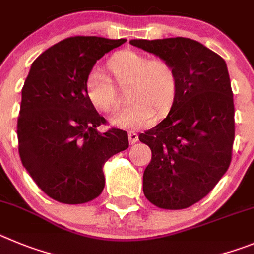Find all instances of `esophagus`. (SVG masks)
Segmentation results:
<instances>
[{
    "label": "esophagus",
    "instance_id": "1",
    "mask_svg": "<svg viewBox=\"0 0 254 254\" xmlns=\"http://www.w3.org/2000/svg\"><path fill=\"white\" fill-rule=\"evenodd\" d=\"M127 136H129L130 144H134L139 140V135L136 134V131H134V130H131V131L127 132Z\"/></svg>",
    "mask_w": 254,
    "mask_h": 254
}]
</instances>
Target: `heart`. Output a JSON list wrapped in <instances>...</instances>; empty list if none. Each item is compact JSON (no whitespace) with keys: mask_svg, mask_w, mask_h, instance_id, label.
I'll use <instances>...</instances> for the list:
<instances>
[{"mask_svg":"<svg viewBox=\"0 0 254 254\" xmlns=\"http://www.w3.org/2000/svg\"><path fill=\"white\" fill-rule=\"evenodd\" d=\"M107 76L91 70L84 81L88 101L105 113L116 111L120 96L115 88L124 87L129 104L113 118V123L123 127H143L155 114L166 113L175 100L177 73L171 62L152 58L134 50H122L106 62Z\"/></svg>","mask_w":254,"mask_h":254,"instance_id":"b5f03b06","label":"heart"}]
</instances>
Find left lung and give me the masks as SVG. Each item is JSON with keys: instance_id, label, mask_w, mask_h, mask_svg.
Instances as JSON below:
<instances>
[{"instance_id": "1", "label": "left lung", "mask_w": 254, "mask_h": 254, "mask_svg": "<svg viewBox=\"0 0 254 254\" xmlns=\"http://www.w3.org/2000/svg\"><path fill=\"white\" fill-rule=\"evenodd\" d=\"M130 44L167 59L177 73L171 111L139 135L152 150L143 192L157 207L186 209L215 187L232 162L234 102L227 63L189 38L135 39Z\"/></svg>"}]
</instances>
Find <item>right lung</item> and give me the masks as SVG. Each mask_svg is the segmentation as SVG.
I'll use <instances>...</instances> for the list:
<instances>
[{
	"instance_id": "right-lung-1",
	"label": "right lung",
	"mask_w": 254,
	"mask_h": 254,
	"mask_svg": "<svg viewBox=\"0 0 254 254\" xmlns=\"http://www.w3.org/2000/svg\"><path fill=\"white\" fill-rule=\"evenodd\" d=\"M125 42L72 36L31 64L17 119L19 154L35 184L53 200L77 205L101 195L102 166L129 147L124 130H97L106 120L84 92V81L96 62Z\"/></svg>"
}]
</instances>
